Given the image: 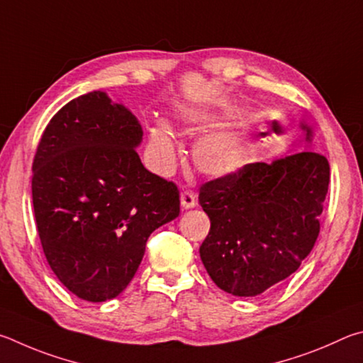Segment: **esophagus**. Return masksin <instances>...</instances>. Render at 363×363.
<instances>
[{
  "label": "esophagus",
  "mask_w": 363,
  "mask_h": 363,
  "mask_svg": "<svg viewBox=\"0 0 363 363\" xmlns=\"http://www.w3.org/2000/svg\"><path fill=\"white\" fill-rule=\"evenodd\" d=\"M182 206L185 208H193L196 206V194L191 189H183V193L180 196Z\"/></svg>",
  "instance_id": "obj_1"
}]
</instances>
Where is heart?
Here are the masks:
<instances>
[{
	"instance_id": "b5f03b06",
	"label": "heart",
	"mask_w": 363,
	"mask_h": 363,
	"mask_svg": "<svg viewBox=\"0 0 363 363\" xmlns=\"http://www.w3.org/2000/svg\"><path fill=\"white\" fill-rule=\"evenodd\" d=\"M177 116L188 132H204L217 125V121L208 113L198 108L182 105L178 106ZM150 152L151 156L164 165L174 161L175 143L169 127L164 123H156L150 129ZM245 142L239 135L228 132H218L207 135L196 145L194 161L198 167L213 177H223L236 172L244 162Z\"/></svg>"
}]
</instances>
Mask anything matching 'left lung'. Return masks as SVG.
I'll list each match as a JSON object with an SVG mask.
<instances>
[{
    "label": "left lung",
    "mask_w": 363,
    "mask_h": 363,
    "mask_svg": "<svg viewBox=\"0 0 363 363\" xmlns=\"http://www.w3.org/2000/svg\"><path fill=\"white\" fill-rule=\"evenodd\" d=\"M328 183L327 157L313 150L204 183L199 204L211 231L199 253L212 281L231 295L257 296L294 274L319 236Z\"/></svg>",
    "instance_id": "1"
}]
</instances>
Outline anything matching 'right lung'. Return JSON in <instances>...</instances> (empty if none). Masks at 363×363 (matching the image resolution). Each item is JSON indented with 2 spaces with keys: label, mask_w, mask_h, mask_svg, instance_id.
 <instances>
[{
  "label": "right lung",
  "mask_w": 363,
  "mask_h": 363,
  "mask_svg": "<svg viewBox=\"0 0 363 363\" xmlns=\"http://www.w3.org/2000/svg\"><path fill=\"white\" fill-rule=\"evenodd\" d=\"M142 125L94 91L60 108L33 159L31 196L50 269L81 300L118 296L135 276L150 234L180 213L174 182L143 167Z\"/></svg>",
  "instance_id": "1"
}]
</instances>
